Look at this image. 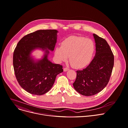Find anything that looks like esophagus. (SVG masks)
I'll return each instance as SVG.
<instances>
[{
	"instance_id": "esophagus-1",
	"label": "esophagus",
	"mask_w": 128,
	"mask_h": 128,
	"mask_svg": "<svg viewBox=\"0 0 128 128\" xmlns=\"http://www.w3.org/2000/svg\"><path fill=\"white\" fill-rule=\"evenodd\" d=\"M63 70H64V72H67V71L69 70V69H68V68H66V67H65V68H64L63 69Z\"/></svg>"
}]
</instances>
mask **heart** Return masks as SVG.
Returning a JSON list of instances; mask_svg holds the SVG:
<instances>
[{"mask_svg":"<svg viewBox=\"0 0 128 128\" xmlns=\"http://www.w3.org/2000/svg\"><path fill=\"white\" fill-rule=\"evenodd\" d=\"M94 52V44L92 40L82 37L71 36L62 42L61 46H57L54 55L60 62L66 61L69 56L72 66L81 68L90 62Z\"/></svg>","mask_w":128,"mask_h":128,"instance_id":"1","label":"heart"}]
</instances>
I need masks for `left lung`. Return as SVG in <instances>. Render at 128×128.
I'll return each instance as SVG.
<instances>
[{"label": "left lung", "instance_id": "obj_1", "mask_svg": "<svg viewBox=\"0 0 128 128\" xmlns=\"http://www.w3.org/2000/svg\"><path fill=\"white\" fill-rule=\"evenodd\" d=\"M96 52L89 65L82 70L76 71L73 84L80 94L92 96L101 91L108 84L114 65V56L107 42L94 34Z\"/></svg>", "mask_w": 128, "mask_h": 128}]
</instances>
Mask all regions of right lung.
I'll list each match as a JSON object with an SVG mask.
<instances>
[{
	"mask_svg": "<svg viewBox=\"0 0 128 128\" xmlns=\"http://www.w3.org/2000/svg\"><path fill=\"white\" fill-rule=\"evenodd\" d=\"M56 30H38L23 37L18 43L13 54V66L20 86L28 92L41 96L52 87L56 76L62 72L63 67L48 60L50 50H54L57 41ZM37 49L44 52L37 60L32 52Z\"/></svg>",
	"mask_w": 128,
	"mask_h": 128,
	"instance_id": "obj_1",
	"label": "right lung"
}]
</instances>
